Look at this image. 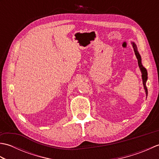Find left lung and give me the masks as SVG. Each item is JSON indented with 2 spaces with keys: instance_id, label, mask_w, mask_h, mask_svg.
<instances>
[{
  "instance_id": "left-lung-1",
  "label": "left lung",
  "mask_w": 159,
  "mask_h": 159,
  "mask_svg": "<svg viewBox=\"0 0 159 159\" xmlns=\"http://www.w3.org/2000/svg\"><path fill=\"white\" fill-rule=\"evenodd\" d=\"M133 46L134 48V54H135V55L137 57V59L138 61V65H139V68L141 71V73H142V79H143V87H144V89L146 90V94L148 95V89L146 86V80L148 79V72H147V70L145 68V67L142 66V64H141V56L139 55V52H138L137 50V46L135 45V43H133Z\"/></svg>"
}]
</instances>
